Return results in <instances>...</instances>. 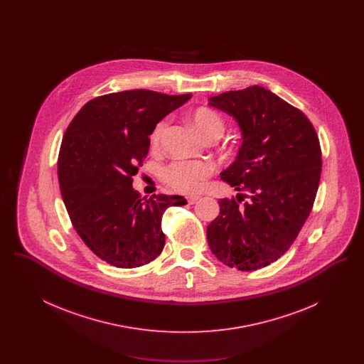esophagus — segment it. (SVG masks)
Here are the masks:
<instances>
[{
    "instance_id": "34e87169",
    "label": "esophagus",
    "mask_w": 364,
    "mask_h": 364,
    "mask_svg": "<svg viewBox=\"0 0 364 364\" xmlns=\"http://www.w3.org/2000/svg\"><path fill=\"white\" fill-rule=\"evenodd\" d=\"M199 195H190V196H187V200H188V203L190 205H193V203H196L198 200H199Z\"/></svg>"
}]
</instances>
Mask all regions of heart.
I'll return each mask as SVG.
<instances>
[{
  "instance_id": "heart-1",
  "label": "heart",
  "mask_w": 364,
  "mask_h": 364,
  "mask_svg": "<svg viewBox=\"0 0 364 364\" xmlns=\"http://www.w3.org/2000/svg\"><path fill=\"white\" fill-rule=\"evenodd\" d=\"M191 120L202 138H220L225 131L224 117L214 109L200 106L192 114ZM169 122L166 119L156 124L150 135V144L153 149H158L162 136L168 129ZM214 172V165L208 161H174L165 166L161 172V177L166 186L172 190L183 193H191L198 190L203 180L208 178Z\"/></svg>"
}]
</instances>
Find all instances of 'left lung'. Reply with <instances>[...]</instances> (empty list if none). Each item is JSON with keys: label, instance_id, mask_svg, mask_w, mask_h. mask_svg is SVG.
Wrapping results in <instances>:
<instances>
[{"label": "left lung", "instance_id": "obj_1", "mask_svg": "<svg viewBox=\"0 0 364 364\" xmlns=\"http://www.w3.org/2000/svg\"><path fill=\"white\" fill-rule=\"evenodd\" d=\"M210 105L242 128V149L221 178L247 193L220 199L208 245L226 266L258 270L289 250L311 213L322 169L319 139L300 109L263 87L223 92Z\"/></svg>", "mask_w": 364, "mask_h": 364}]
</instances>
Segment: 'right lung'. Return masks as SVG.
I'll use <instances>...</instances> for the list:
<instances>
[{
	"mask_svg": "<svg viewBox=\"0 0 364 364\" xmlns=\"http://www.w3.org/2000/svg\"><path fill=\"white\" fill-rule=\"evenodd\" d=\"M192 94L127 90L88 101L70 122L58 154V181L70 223L87 247L112 266L132 269L162 252V215L178 195L140 196L132 176L143 166L156 122Z\"/></svg>",
	"mask_w": 364,
	"mask_h": 364,
	"instance_id": "add662e5",
	"label": "right lung"
}]
</instances>
